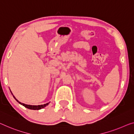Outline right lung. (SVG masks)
<instances>
[{
  "instance_id": "right-lung-1",
  "label": "right lung",
  "mask_w": 134,
  "mask_h": 134,
  "mask_svg": "<svg viewBox=\"0 0 134 134\" xmlns=\"http://www.w3.org/2000/svg\"><path fill=\"white\" fill-rule=\"evenodd\" d=\"M13 97H14V98L16 100V101L18 102H19L20 104H21V105L24 106V107H26V108H27L30 109H34V110H38V109H41L42 108H44V107H46V106L49 105V103H46V104L41 105H26V104H25V103H21L20 102H19L14 97V96H13Z\"/></svg>"
}]
</instances>
